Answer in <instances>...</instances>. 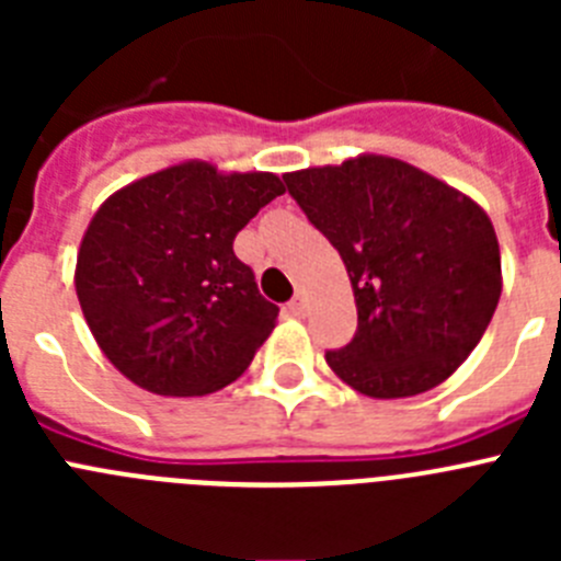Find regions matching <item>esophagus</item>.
Listing matches in <instances>:
<instances>
[{
  "instance_id": "34e87169",
  "label": "esophagus",
  "mask_w": 561,
  "mask_h": 561,
  "mask_svg": "<svg viewBox=\"0 0 561 561\" xmlns=\"http://www.w3.org/2000/svg\"><path fill=\"white\" fill-rule=\"evenodd\" d=\"M306 306H309V304H306V295H304V291H297V295L289 300V306H286V309H289L291 317H304Z\"/></svg>"
}]
</instances>
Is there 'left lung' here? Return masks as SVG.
Wrapping results in <instances>:
<instances>
[{"label": "left lung", "instance_id": "1", "mask_svg": "<svg viewBox=\"0 0 561 561\" xmlns=\"http://www.w3.org/2000/svg\"><path fill=\"white\" fill-rule=\"evenodd\" d=\"M286 187L348 270L356 334L325 362L370 399L447 381L492 323L500 244L483 207L385 153L284 173Z\"/></svg>", "mask_w": 561, "mask_h": 561}]
</instances>
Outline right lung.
<instances>
[{
	"label": "right lung",
	"instance_id": "add662e5",
	"mask_svg": "<svg viewBox=\"0 0 561 561\" xmlns=\"http://www.w3.org/2000/svg\"><path fill=\"white\" fill-rule=\"evenodd\" d=\"M286 187L270 171L168 165L114 191L78 247L87 325L128 381L207 396L244 374L277 323L232 238Z\"/></svg>",
	"mask_w": 561,
	"mask_h": 561
}]
</instances>
